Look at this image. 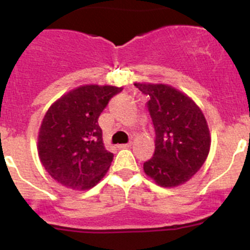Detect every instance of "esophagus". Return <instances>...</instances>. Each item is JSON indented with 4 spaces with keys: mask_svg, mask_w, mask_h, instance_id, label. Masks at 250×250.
Wrapping results in <instances>:
<instances>
[{
    "mask_svg": "<svg viewBox=\"0 0 250 250\" xmlns=\"http://www.w3.org/2000/svg\"><path fill=\"white\" fill-rule=\"evenodd\" d=\"M130 146H132V141H129V143H127V144H122V145H118V147L125 148V147H130Z\"/></svg>",
    "mask_w": 250,
    "mask_h": 250,
    "instance_id": "esophagus-1",
    "label": "esophagus"
}]
</instances>
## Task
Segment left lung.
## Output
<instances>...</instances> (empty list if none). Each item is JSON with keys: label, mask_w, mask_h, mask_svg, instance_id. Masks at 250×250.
I'll return each mask as SVG.
<instances>
[{"label": "left lung", "mask_w": 250, "mask_h": 250, "mask_svg": "<svg viewBox=\"0 0 250 250\" xmlns=\"http://www.w3.org/2000/svg\"><path fill=\"white\" fill-rule=\"evenodd\" d=\"M147 95L155 128V152L144 172L162 188L190 180L206 162L210 148L207 121L192 99L168 84L134 83Z\"/></svg>", "instance_id": "8db88e82"}]
</instances>
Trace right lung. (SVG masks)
Wrapping results in <instances>:
<instances>
[{
    "label": "right lung",
    "mask_w": 250,
    "mask_h": 250,
    "mask_svg": "<svg viewBox=\"0 0 250 250\" xmlns=\"http://www.w3.org/2000/svg\"><path fill=\"white\" fill-rule=\"evenodd\" d=\"M122 88L87 84L62 95L48 109L37 150L44 169L72 190H89L109 170L113 153L105 148L98 118Z\"/></svg>",
    "instance_id": "right-lung-1"
}]
</instances>
